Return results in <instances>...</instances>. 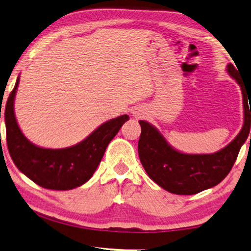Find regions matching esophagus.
Returning <instances> with one entry per match:
<instances>
[{
  "mask_svg": "<svg viewBox=\"0 0 251 251\" xmlns=\"http://www.w3.org/2000/svg\"><path fill=\"white\" fill-rule=\"evenodd\" d=\"M133 114H134V117H137V118L141 117V114H140V113H138V112H133Z\"/></svg>",
  "mask_w": 251,
  "mask_h": 251,
  "instance_id": "34e87169",
  "label": "esophagus"
}]
</instances>
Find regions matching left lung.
<instances>
[{"label": "left lung", "mask_w": 251, "mask_h": 251, "mask_svg": "<svg viewBox=\"0 0 251 251\" xmlns=\"http://www.w3.org/2000/svg\"><path fill=\"white\" fill-rule=\"evenodd\" d=\"M228 73L241 87L245 123L236 139L220 151L210 155L182 153L173 149L151 125L139 121L141 126L139 158L148 176L164 190L178 195L196 194L222 182L232 168L241 146L249 136L251 105L249 110L246 101H251V92H246L239 72L231 64L228 65Z\"/></svg>", "instance_id": "left-lung-1"}]
</instances>
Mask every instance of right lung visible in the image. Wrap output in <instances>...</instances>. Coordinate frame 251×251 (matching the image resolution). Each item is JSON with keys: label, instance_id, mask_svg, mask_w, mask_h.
Here are the masks:
<instances>
[{"label": "right lung", "instance_id": "add662e5", "mask_svg": "<svg viewBox=\"0 0 251 251\" xmlns=\"http://www.w3.org/2000/svg\"><path fill=\"white\" fill-rule=\"evenodd\" d=\"M19 78L5 105L6 144L13 163L26 177L48 190L66 191L78 187L93 176L110 141L125 122L126 114L103 123L85 140L65 149H45L23 136L14 117L13 103Z\"/></svg>", "mask_w": 251, "mask_h": 251}]
</instances>
